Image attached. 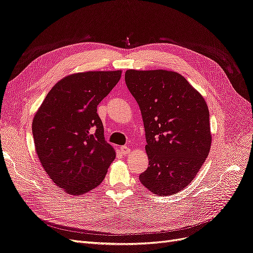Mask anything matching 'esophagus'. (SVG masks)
<instances>
[{
	"label": "esophagus",
	"mask_w": 253,
	"mask_h": 253,
	"mask_svg": "<svg viewBox=\"0 0 253 253\" xmlns=\"http://www.w3.org/2000/svg\"><path fill=\"white\" fill-rule=\"evenodd\" d=\"M120 151H121V153H122V155H128V154L130 153V148L129 147H127V146H123V147H121L120 148Z\"/></svg>",
	"instance_id": "esophagus-1"
}]
</instances>
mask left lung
I'll use <instances>...</instances> for the list:
<instances>
[{
  "mask_svg": "<svg viewBox=\"0 0 253 253\" xmlns=\"http://www.w3.org/2000/svg\"><path fill=\"white\" fill-rule=\"evenodd\" d=\"M125 82L146 131L149 167L139 180L154 194L178 193L193 181L210 152V114L204 97L174 71L129 69Z\"/></svg>",
  "mask_w": 253,
  "mask_h": 253,
  "instance_id": "obj_1",
  "label": "left lung"
}]
</instances>
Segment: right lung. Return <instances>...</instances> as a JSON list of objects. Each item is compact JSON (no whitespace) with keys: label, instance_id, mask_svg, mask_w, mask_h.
Listing matches in <instances>:
<instances>
[{"label":"right lung","instance_id":"1","mask_svg":"<svg viewBox=\"0 0 253 253\" xmlns=\"http://www.w3.org/2000/svg\"><path fill=\"white\" fill-rule=\"evenodd\" d=\"M122 71H86L62 79L33 119L35 150L58 187L82 195L100 185L116 151L104 140L97 105L113 90Z\"/></svg>","mask_w":253,"mask_h":253}]
</instances>
